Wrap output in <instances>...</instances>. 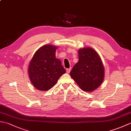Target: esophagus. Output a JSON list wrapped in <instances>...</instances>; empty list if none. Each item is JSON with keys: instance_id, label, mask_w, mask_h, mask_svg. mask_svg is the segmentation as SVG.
<instances>
[{"instance_id": "34e87169", "label": "esophagus", "mask_w": 131, "mask_h": 131, "mask_svg": "<svg viewBox=\"0 0 131 131\" xmlns=\"http://www.w3.org/2000/svg\"><path fill=\"white\" fill-rule=\"evenodd\" d=\"M70 71H71V69H66V73H70Z\"/></svg>"}]
</instances>
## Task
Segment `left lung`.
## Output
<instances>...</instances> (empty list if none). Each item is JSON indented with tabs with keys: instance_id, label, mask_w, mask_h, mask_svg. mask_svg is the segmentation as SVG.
Instances as JSON below:
<instances>
[{
	"instance_id": "8db88e82",
	"label": "left lung",
	"mask_w": 131,
	"mask_h": 131,
	"mask_svg": "<svg viewBox=\"0 0 131 131\" xmlns=\"http://www.w3.org/2000/svg\"><path fill=\"white\" fill-rule=\"evenodd\" d=\"M79 61L70 71L71 77L83 91L92 92L102 84L104 67L100 56L91 47L78 51Z\"/></svg>"
}]
</instances>
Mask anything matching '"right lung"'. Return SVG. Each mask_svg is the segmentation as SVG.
Masks as SVG:
<instances>
[{
	"label": "right lung",
	"instance_id": "add662e5",
	"mask_svg": "<svg viewBox=\"0 0 131 131\" xmlns=\"http://www.w3.org/2000/svg\"><path fill=\"white\" fill-rule=\"evenodd\" d=\"M57 48L56 46L49 44L41 47L30 61L29 77L33 86L38 90H49L66 73L61 61L56 57Z\"/></svg>",
	"mask_w": 131,
	"mask_h": 131
}]
</instances>
